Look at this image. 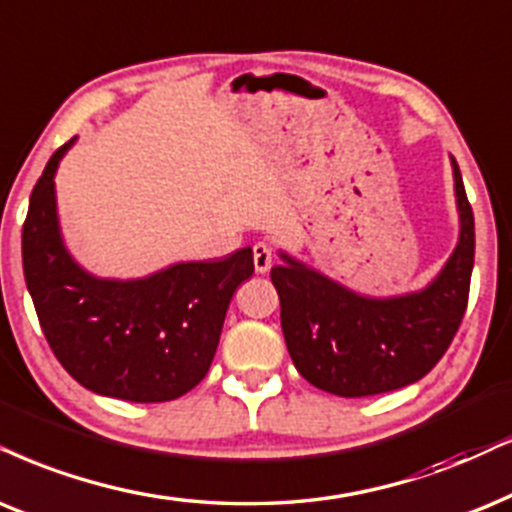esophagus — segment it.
Here are the masks:
<instances>
[{"mask_svg": "<svg viewBox=\"0 0 512 512\" xmlns=\"http://www.w3.org/2000/svg\"><path fill=\"white\" fill-rule=\"evenodd\" d=\"M252 262H255L257 274H267L271 264H274V250H271L267 243H257L255 248H252Z\"/></svg>", "mask_w": 512, "mask_h": 512, "instance_id": "1", "label": "esophagus"}]
</instances>
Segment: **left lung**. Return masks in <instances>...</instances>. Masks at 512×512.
<instances>
[{
    "instance_id": "obj_1",
    "label": "left lung",
    "mask_w": 512,
    "mask_h": 512,
    "mask_svg": "<svg viewBox=\"0 0 512 512\" xmlns=\"http://www.w3.org/2000/svg\"><path fill=\"white\" fill-rule=\"evenodd\" d=\"M458 243L425 288L392 297L361 295L278 250L271 269L281 328L304 380L338 397L399 390L430 373L461 326L475 262V217L451 155Z\"/></svg>"
}]
</instances>
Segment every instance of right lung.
Returning <instances> with one entry per match:
<instances>
[{
	"label": "right lung",
	"mask_w": 512,
	"mask_h": 512,
	"mask_svg": "<svg viewBox=\"0 0 512 512\" xmlns=\"http://www.w3.org/2000/svg\"><path fill=\"white\" fill-rule=\"evenodd\" d=\"M44 167L23 224V274L61 366L87 390L137 404L193 390L215 359L231 297L252 276V250L177 262L144 278H101L75 262L61 236L56 170Z\"/></svg>",
	"instance_id": "add662e5"
}]
</instances>
